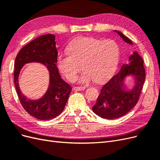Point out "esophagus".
<instances>
[{
	"instance_id": "esophagus-1",
	"label": "esophagus",
	"mask_w": 160,
	"mask_h": 160,
	"mask_svg": "<svg viewBox=\"0 0 160 160\" xmlns=\"http://www.w3.org/2000/svg\"><path fill=\"white\" fill-rule=\"evenodd\" d=\"M85 89L84 87H75L73 88V90L75 91H83Z\"/></svg>"
}]
</instances>
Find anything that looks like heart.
Instances as JSON below:
<instances>
[{"instance_id": "obj_1", "label": "heart", "mask_w": 160, "mask_h": 160, "mask_svg": "<svg viewBox=\"0 0 160 160\" xmlns=\"http://www.w3.org/2000/svg\"><path fill=\"white\" fill-rule=\"evenodd\" d=\"M67 50L68 52L58 56V67L62 75L72 81L83 66L85 70L78 79L81 84H88L93 80L98 83L107 80L119 63V46L113 40L79 37L70 43Z\"/></svg>"}]
</instances>
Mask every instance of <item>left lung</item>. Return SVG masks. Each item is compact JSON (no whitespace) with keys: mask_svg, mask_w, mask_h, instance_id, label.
<instances>
[{"mask_svg":"<svg viewBox=\"0 0 160 160\" xmlns=\"http://www.w3.org/2000/svg\"><path fill=\"white\" fill-rule=\"evenodd\" d=\"M130 45L132 41L121 32L114 31ZM133 78V85L129 88L126 81ZM146 73L143 61L136 51L129 57L128 62L124 63L118 73L114 75L101 89L96 103L92 107L93 112L103 119H113L122 117L137 104L144 84Z\"/></svg>","mask_w":160,"mask_h":160,"instance_id":"8db88e82","label":"left lung"}]
</instances>
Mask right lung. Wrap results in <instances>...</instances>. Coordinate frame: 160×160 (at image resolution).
Instances as JSON below:
<instances>
[{"label": "right lung", "instance_id": "obj_1", "mask_svg": "<svg viewBox=\"0 0 160 160\" xmlns=\"http://www.w3.org/2000/svg\"><path fill=\"white\" fill-rule=\"evenodd\" d=\"M57 55L55 36L48 34L22 47L14 61V81L19 100L28 113L40 120L51 119L61 114L71 92V87L59 73L56 65ZM31 62L43 64L49 71V86L45 94L38 99L27 98L19 87L18 78L22 67Z\"/></svg>", "mask_w": 160, "mask_h": 160}]
</instances>
